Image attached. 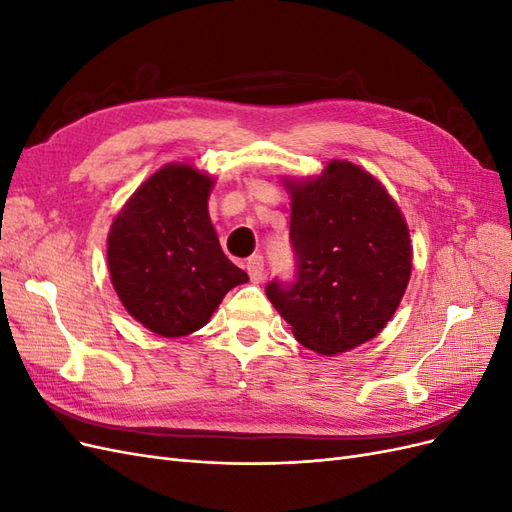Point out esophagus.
<instances>
[{
	"label": "esophagus",
	"instance_id": "obj_1",
	"mask_svg": "<svg viewBox=\"0 0 512 512\" xmlns=\"http://www.w3.org/2000/svg\"><path fill=\"white\" fill-rule=\"evenodd\" d=\"M245 269H247V273H250V280L254 284L265 280V262H262L260 256H254V258L247 260L245 262Z\"/></svg>",
	"mask_w": 512,
	"mask_h": 512
}]
</instances>
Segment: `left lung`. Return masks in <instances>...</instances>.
Wrapping results in <instances>:
<instances>
[{
    "label": "left lung",
    "mask_w": 512,
    "mask_h": 512,
    "mask_svg": "<svg viewBox=\"0 0 512 512\" xmlns=\"http://www.w3.org/2000/svg\"><path fill=\"white\" fill-rule=\"evenodd\" d=\"M286 188L297 275L273 280L267 297L299 344L335 356L393 318L412 271L408 224L384 185L346 160Z\"/></svg>",
    "instance_id": "8db88e82"
}]
</instances>
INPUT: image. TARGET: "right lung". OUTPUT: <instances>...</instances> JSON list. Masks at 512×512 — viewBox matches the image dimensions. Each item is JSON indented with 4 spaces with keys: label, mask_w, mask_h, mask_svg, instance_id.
Returning a JSON list of instances; mask_svg holds the SVG:
<instances>
[{
    "label": "right lung",
    "mask_w": 512,
    "mask_h": 512,
    "mask_svg": "<svg viewBox=\"0 0 512 512\" xmlns=\"http://www.w3.org/2000/svg\"><path fill=\"white\" fill-rule=\"evenodd\" d=\"M213 179L166 164L138 188L108 232V271L128 314L162 337L205 327L230 288L250 277L222 252L209 220Z\"/></svg>",
    "instance_id": "add662e5"
}]
</instances>
